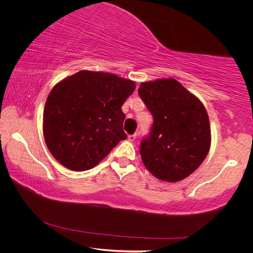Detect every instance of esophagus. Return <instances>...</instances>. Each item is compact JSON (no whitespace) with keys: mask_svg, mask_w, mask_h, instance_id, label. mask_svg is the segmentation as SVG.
I'll return each instance as SVG.
<instances>
[{"mask_svg":"<svg viewBox=\"0 0 253 253\" xmlns=\"http://www.w3.org/2000/svg\"><path fill=\"white\" fill-rule=\"evenodd\" d=\"M127 139H128V141H131V142L135 141V139H136V134H134V135H129V136L127 137Z\"/></svg>","mask_w":253,"mask_h":253,"instance_id":"34e87169","label":"esophagus"}]
</instances>
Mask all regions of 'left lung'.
Wrapping results in <instances>:
<instances>
[{"label": "left lung", "mask_w": 253, "mask_h": 253, "mask_svg": "<svg viewBox=\"0 0 253 253\" xmlns=\"http://www.w3.org/2000/svg\"><path fill=\"white\" fill-rule=\"evenodd\" d=\"M138 94L154 119L150 136L140 144L144 167L160 180L185 179L202 165L211 147L204 104L173 78L142 82Z\"/></svg>", "instance_id": "8db88e82"}]
</instances>
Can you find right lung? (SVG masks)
<instances>
[{
  "label": "right lung",
  "instance_id": "obj_1",
  "mask_svg": "<svg viewBox=\"0 0 253 253\" xmlns=\"http://www.w3.org/2000/svg\"><path fill=\"white\" fill-rule=\"evenodd\" d=\"M129 79L80 71L52 87L43 113V135L51 155L73 171L97 166L126 138L121 106L133 94Z\"/></svg>",
  "mask_w": 253,
  "mask_h": 253
}]
</instances>
